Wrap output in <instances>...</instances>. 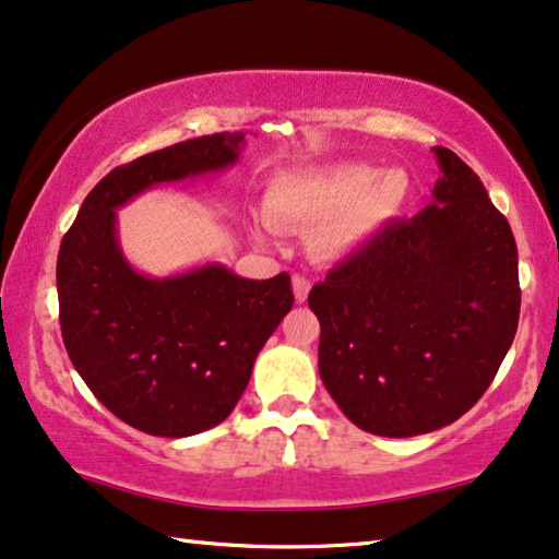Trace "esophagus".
I'll list each match as a JSON object with an SVG mask.
<instances>
[{
    "instance_id": "34e87169",
    "label": "esophagus",
    "mask_w": 559,
    "mask_h": 559,
    "mask_svg": "<svg viewBox=\"0 0 559 559\" xmlns=\"http://www.w3.org/2000/svg\"><path fill=\"white\" fill-rule=\"evenodd\" d=\"M310 280L302 277V274H295L293 277V293H295V299L297 302H305L307 295H310Z\"/></svg>"
}]
</instances>
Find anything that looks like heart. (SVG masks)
Segmentation results:
<instances>
[{
    "instance_id": "1",
    "label": "heart",
    "mask_w": 559,
    "mask_h": 559,
    "mask_svg": "<svg viewBox=\"0 0 559 559\" xmlns=\"http://www.w3.org/2000/svg\"><path fill=\"white\" fill-rule=\"evenodd\" d=\"M411 193L403 168L337 164L285 174L264 193L266 219L277 229L312 231V252L343 260L376 239L406 209Z\"/></svg>"
}]
</instances>
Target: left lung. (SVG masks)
Wrapping results in <instances>:
<instances>
[{"instance_id":"left-lung-1","label":"left lung","mask_w":559,"mask_h":559,"mask_svg":"<svg viewBox=\"0 0 559 559\" xmlns=\"http://www.w3.org/2000/svg\"><path fill=\"white\" fill-rule=\"evenodd\" d=\"M433 201L388 224L310 289L320 378L362 431L454 424L491 385L520 322L509 222L454 151L433 148Z\"/></svg>"}]
</instances>
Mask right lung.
I'll return each instance as SVG.
<instances>
[{"instance_id":"obj_1","label":"right lung","mask_w":559,"mask_h":559,"mask_svg":"<svg viewBox=\"0 0 559 559\" xmlns=\"http://www.w3.org/2000/svg\"><path fill=\"white\" fill-rule=\"evenodd\" d=\"M245 133H214L112 168L87 193L58 254L60 330L72 366L112 416L183 439L231 414L262 345L293 310L282 272L245 280L224 264L148 277L120 252L116 209L151 186L237 164Z\"/></svg>"}]
</instances>
